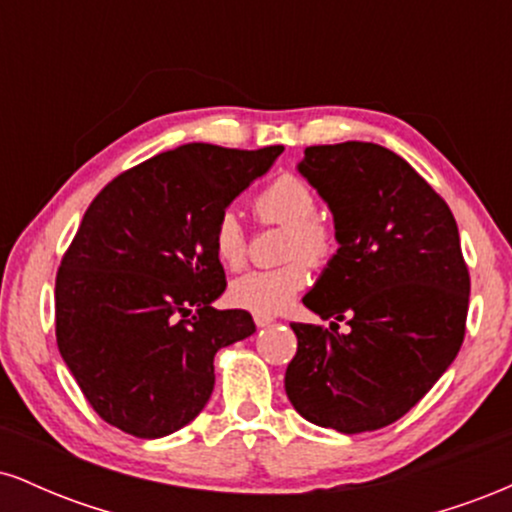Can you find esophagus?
Wrapping results in <instances>:
<instances>
[{
	"label": "esophagus",
	"mask_w": 512,
	"mask_h": 512,
	"mask_svg": "<svg viewBox=\"0 0 512 512\" xmlns=\"http://www.w3.org/2000/svg\"><path fill=\"white\" fill-rule=\"evenodd\" d=\"M252 317H255V325L257 327H269L274 322V317L267 315V313H255Z\"/></svg>",
	"instance_id": "1"
}]
</instances>
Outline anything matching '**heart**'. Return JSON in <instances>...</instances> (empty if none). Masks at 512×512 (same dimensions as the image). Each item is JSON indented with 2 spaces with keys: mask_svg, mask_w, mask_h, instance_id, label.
Returning a JSON list of instances; mask_svg holds the SVG:
<instances>
[{
  "mask_svg": "<svg viewBox=\"0 0 512 512\" xmlns=\"http://www.w3.org/2000/svg\"><path fill=\"white\" fill-rule=\"evenodd\" d=\"M255 216L262 223L286 228V260H301L320 264L330 257L334 248L332 231L317 219V197L296 175H279L264 190L257 192L252 202ZM211 250L226 269H240L248 255V236L236 211H221L211 228ZM308 274L301 262L286 264L279 269H257L238 276L231 284V298L240 308L255 313H279L303 289Z\"/></svg>",
  "mask_w": 512,
  "mask_h": 512,
  "instance_id": "1",
  "label": "heart"
}]
</instances>
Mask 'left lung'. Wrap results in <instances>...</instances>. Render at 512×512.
<instances>
[{
    "mask_svg": "<svg viewBox=\"0 0 512 512\" xmlns=\"http://www.w3.org/2000/svg\"><path fill=\"white\" fill-rule=\"evenodd\" d=\"M298 173L334 216L339 250L303 296L322 320L291 322L284 387L310 424L363 433L395 424L455 361L469 272L455 216L395 151L370 142L308 146Z\"/></svg>",
    "mask_w": 512,
    "mask_h": 512,
    "instance_id": "8db88e82",
    "label": "left lung"
}]
</instances>
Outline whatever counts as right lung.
Returning <instances> with one entry per match:
<instances>
[{"label": "right lung", "mask_w": 512, "mask_h": 512, "mask_svg": "<svg viewBox=\"0 0 512 512\" xmlns=\"http://www.w3.org/2000/svg\"><path fill=\"white\" fill-rule=\"evenodd\" d=\"M284 146L185 144L98 192L55 281L60 354L96 414L137 438L187 426L214 390V356L255 332L216 310L226 274L211 228Z\"/></svg>", "instance_id": "obj_1"}]
</instances>
